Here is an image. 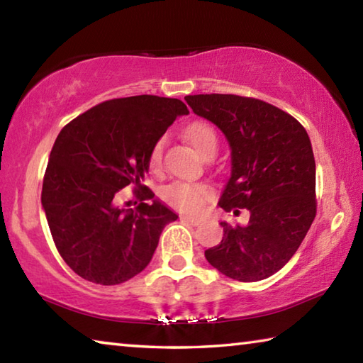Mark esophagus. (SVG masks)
<instances>
[{"label": "esophagus", "mask_w": 363, "mask_h": 363, "mask_svg": "<svg viewBox=\"0 0 363 363\" xmlns=\"http://www.w3.org/2000/svg\"><path fill=\"white\" fill-rule=\"evenodd\" d=\"M182 219L187 220V223L192 224V225H200L205 220L203 218H195V216H182Z\"/></svg>", "instance_id": "1"}]
</instances>
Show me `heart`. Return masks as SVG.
Returning a JSON list of instances; mask_svg holds the SVG:
<instances>
[{"instance_id": "obj_1", "label": "heart", "mask_w": 363, "mask_h": 363, "mask_svg": "<svg viewBox=\"0 0 363 363\" xmlns=\"http://www.w3.org/2000/svg\"><path fill=\"white\" fill-rule=\"evenodd\" d=\"M186 138L190 140L199 153L203 157L214 155L218 149V136L211 125L205 121H195L186 128ZM163 158V139H158L152 145L147 157V167L152 173H158L162 169ZM211 189L205 184H194L186 181H174L162 189V199L168 205L186 213H199L211 199Z\"/></svg>"}]
</instances>
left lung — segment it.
I'll list each match as a JSON object with an SVG mask.
<instances>
[{"label":"left lung","mask_w":363,"mask_h":363,"mask_svg":"<svg viewBox=\"0 0 363 363\" xmlns=\"http://www.w3.org/2000/svg\"><path fill=\"white\" fill-rule=\"evenodd\" d=\"M194 113L214 123L232 149L230 177L219 206L247 225L223 220L224 237L205 251L225 277L257 281L296 253L317 213L315 160L304 126L290 113L255 97L187 96Z\"/></svg>","instance_id":"1"}]
</instances>
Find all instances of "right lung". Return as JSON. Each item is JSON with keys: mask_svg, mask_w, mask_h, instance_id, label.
<instances>
[{"mask_svg": "<svg viewBox=\"0 0 363 363\" xmlns=\"http://www.w3.org/2000/svg\"><path fill=\"white\" fill-rule=\"evenodd\" d=\"M179 99L133 96L110 99L62 128L49 155L41 203L52 240L73 272L99 285H118L150 262L160 233L177 214L140 184L147 157L179 115ZM131 185L136 211L116 205Z\"/></svg>", "mask_w": 363, "mask_h": 363, "instance_id": "add662e5", "label": "right lung"}]
</instances>
